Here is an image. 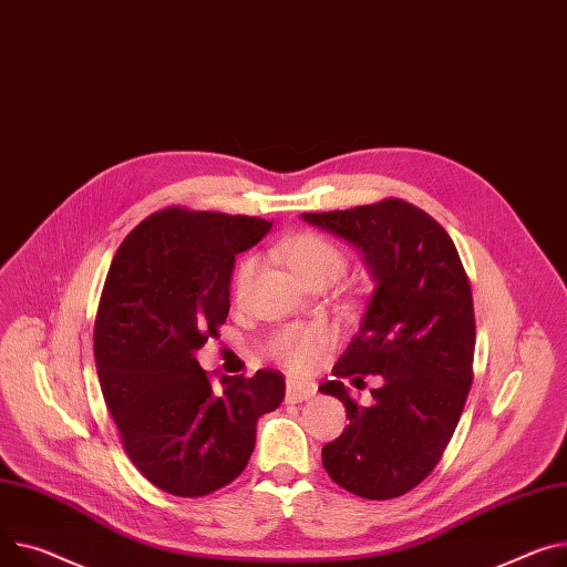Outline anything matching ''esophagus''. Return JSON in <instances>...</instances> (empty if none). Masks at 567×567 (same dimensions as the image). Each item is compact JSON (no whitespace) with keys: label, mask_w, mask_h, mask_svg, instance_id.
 <instances>
[{"label":"esophagus","mask_w":567,"mask_h":567,"mask_svg":"<svg viewBox=\"0 0 567 567\" xmlns=\"http://www.w3.org/2000/svg\"><path fill=\"white\" fill-rule=\"evenodd\" d=\"M317 394V385L310 381H287V403H300V401H308Z\"/></svg>","instance_id":"obj_1"}]
</instances>
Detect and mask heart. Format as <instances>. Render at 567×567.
<instances>
[{"label": "heart", "instance_id": "1", "mask_svg": "<svg viewBox=\"0 0 567 567\" xmlns=\"http://www.w3.org/2000/svg\"><path fill=\"white\" fill-rule=\"evenodd\" d=\"M285 255L289 267L298 274L300 280H310L317 276L339 278L344 271V252L319 233H298L285 244ZM257 269V259L246 257L235 274V293L244 296ZM332 339V328L323 321L310 326H289L280 330L269 344V353L276 362L289 371L306 373L321 358L323 349Z\"/></svg>", "mask_w": 567, "mask_h": 567}]
</instances>
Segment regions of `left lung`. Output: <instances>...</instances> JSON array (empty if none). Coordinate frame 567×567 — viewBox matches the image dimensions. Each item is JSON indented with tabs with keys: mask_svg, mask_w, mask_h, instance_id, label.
Wrapping results in <instances>:
<instances>
[{
	"mask_svg": "<svg viewBox=\"0 0 567 567\" xmlns=\"http://www.w3.org/2000/svg\"><path fill=\"white\" fill-rule=\"evenodd\" d=\"M303 220L353 244L375 282L337 381L319 390L347 408L349 426L321 451L328 476L364 499H394L440 463L474 381V300L461 255L424 209L388 198ZM384 375L371 406L342 378Z\"/></svg>",
	"mask_w": 567,
	"mask_h": 567,
	"instance_id": "obj_1",
	"label": "left lung"
}]
</instances>
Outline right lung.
Returning a JSON list of instances; mask_svg holds the SVG:
<instances>
[{"instance_id":"right-lung-1","label":"right lung","mask_w":567,"mask_h":567,"mask_svg":"<svg viewBox=\"0 0 567 567\" xmlns=\"http://www.w3.org/2000/svg\"><path fill=\"white\" fill-rule=\"evenodd\" d=\"M271 220L168 207L141 220L113 257L95 317L100 388L136 470L164 493L205 497L235 481L261 414L285 379L220 375L214 390L196 351L230 312L235 257Z\"/></svg>"}]
</instances>
